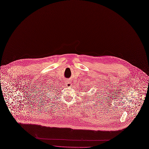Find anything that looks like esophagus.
Wrapping results in <instances>:
<instances>
[{"instance_id": "34e87169", "label": "esophagus", "mask_w": 149, "mask_h": 149, "mask_svg": "<svg viewBox=\"0 0 149 149\" xmlns=\"http://www.w3.org/2000/svg\"><path fill=\"white\" fill-rule=\"evenodd\" d=\"M65 84L67 85V86H70L71 85V81L68 79H67L66 81H65Z\"/></svg>"}]
</instances>
